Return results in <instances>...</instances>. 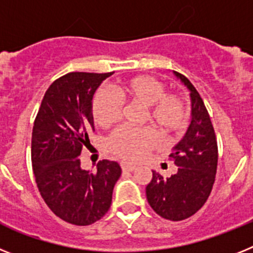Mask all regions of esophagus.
<instances>
[{"instance_id": "1", "label": "esophagus", "mask_w": 253, "mask_h": 253, "mask_svg": "<svg viewBox=\"0 0 253 253\" xmlns=\"http://www.w3.org/2000/svg\"><path fill=\"white\" fill-rule=\"evenodd\" d=\"M121 168H122V170H127V172H132L133 169L136 168L133 164H128V163H125V162H122L121 163Z\"/></svg>"}]
</instances>
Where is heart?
Here are the masks:
<instances>
[{
	"mask_svg": "<svg viewBox=\"0 0 253 253\" xmlns=\"http://www.w3.org/2000/svg\"><path fill=\"white\" fill-rule=\"evenodd\" d=\"M166 85L153 76H136L116 85L113 93H100L93 103V117L102 128H111L122 114V102L137 103L146 108V121L164 137H173L187 126L190 109L183 96L166 93ZM157 145L150 128L118 129L112 136L109 149L125 160H139Z\"/></svg>",
	"mask_w": 253,
	"mask_h": 253,
	"instance_id": "obj_1",
	"label": "heart"
}]
</instances>
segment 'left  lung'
Returning <instances> with one entry per match:
<instances>
[{"label":"left lung","instance_id":"obj_1","mask_svg":"<svg viewBox=\"0 0 253 253\" xmlns=\"http://www.w3.org/2000/svg\"><path fill=\"white\" fill-rule=\"evenodd\" d=\"M173 74L190 90L192 120L183 139L169 155L178 167L177 172L163 177L153 170V178L146 186V199L162 218L179 221L199 211L211 192L218 167V144L199 91L186 76L175 71Z\"/></svg>","mask_w":253,"mask_h":253}]
</instances>
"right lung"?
Listing matches in <instances>:
<instances>
[{
	"label": "right lung",
	"mask_w": 253,
	"mask_h": 253,
	"mask_svg": "<svg viewBox=\"0 0 253 253\" xmlns=\"http://www.w3.org/2000/svg\"><path fill=\"white\" fill-rule=\"evenodd\" d=\"M112 74L70 72L57 79L33 126L32 163L39 192L58 218L75 225L104 216L121 175L117 162L100 160L96 170H85L79 158L94 132V93Z\"/></svg>",
	"instance_id": "1"
}]
</instances>
